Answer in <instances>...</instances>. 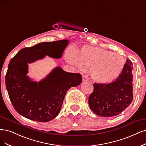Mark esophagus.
<instances>
[{
  "label": "esophagus",
  "mask_w": 146,
  "mask_h": 146,
  "mask_svg": "<svg viewBox=\"0 0 146 146\" xmlns=\"http://www.w3.org/2000/svg\"><path fill=\"white\" fill-rule=\"evenodd\" d=\"M88 80H89V79H88V76H86V75H85V74H83V75H82V81H83L84 82L88 81Z\"/></svg>",
  "instance_id": "esophagus-1"
}]
</instances>
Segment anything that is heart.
<instances>
[{"mask_svg":"<svg viewBox=\"0 0 146 146\" xmlns=\"http://www.w3.org/2000/svg\"><path fill=\"white\" fill-rule=\"evenodd\" d=\"M65 60L69 64L84 70L90 68V75L94 81L102 85L114 82L123 73L125 60L123 56L102 48L85 46L78 53L68 50Z\"/></svg>","mask_w":146,"mask_h":146,"instance_id":"heart-1","label":"heart"}]
</instances>
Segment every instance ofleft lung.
Masks as SVG:
<instances>
[{
	"label": "left lung",
	"instance_id": "left-lung-1",
	"mask_svg": "<svg viewBox=\"0 0 146 146\" xmlns=\"http://www.w3.org/2000/svg\"><path fill=\"white\" fill-rule=\"evenodd\" d=\"M132 62L126 60L119 78L110 84H93L94 90L88 98L91 110L98 116L113 117L120 114L133 100Z\"/></svg>",
	"mask_w": 146,
	"mask_h": 146
}]
</instances>
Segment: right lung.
Masks as SVG:
<instances>
[{
	"label": "right lung",
	"mask_w": 146,
	"mask_h": 146,
	"mask_svg": "<svg viewBox=\"0 0 146 146\" xmlns=\"http://www.w3.org/2000/svg\"><path fill=\"white\" fill-rule=\"evenodd\" d=\"M68 44L67 39L42 42L22 49L10 60L5 85L14 108L22 116L40 122L54 119L59 114L68 89L81 83V74L68 73L59 67L38 82L27 76L28 63L45 56L60 58Z\"/></svg>",
	"instance_id": "add662e5"
}]
</instances>
